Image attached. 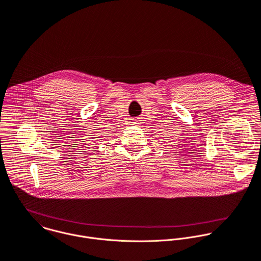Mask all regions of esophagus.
<instances>
[{
	"mask_svg": "<svg viewBox=\"0 0 261 261\" xmlns=\"http://www.w3.org/2000/svg\"><path fill=\"white\" fill-rule=\"evenodd\" d=\"M133 123H134V124H139V123H140V120H139V119H134V120H133Z\"/></svg>",
	"mask_w": 261,
	"mask_h": 261,
	"instance_id": "esophagus-1",
	"label": "esophagus"
}]
</instances>
